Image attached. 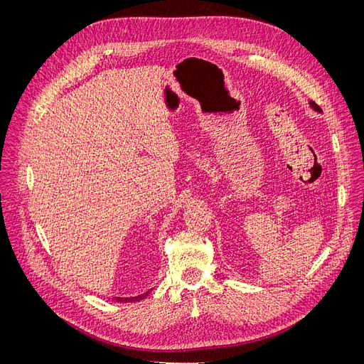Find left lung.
<instances>
[{
	"label": "left lung",
	"instance_id": "8db88e82",
	"mask_svg": "<svg viewBox=\"0 0 364 364\" xmlns=\"http://www.w3.org/2000/svg\"><path fill=\"white\" fill-rule=\"evenodd\" d=\"M311 106H312V109H314V110H316V112H322V110H321V107H319L315 102H311Z\"/></svg>",
	"mask_w": 364,
	"mask_h": 364
}]
</instances>
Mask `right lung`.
Masks as SVG:
<instances>
[{"mask_svg": "<svg viewBox=\"0 0 364 364\" xmlns=\"http://www.w3.org/2000/svg\"><path fill=\"white\" fill-rule=\"evenodd\" d=\"M149 291L151 290H148L146 293H144V294H139V296H136V297H116V302H138V301H141V299H145V297L149 294Z\"/></svg>", "mask_w": 364, "mask_h": 364, "instance_id": "add662e5", "label": "right lung"}]
</instances>
